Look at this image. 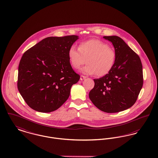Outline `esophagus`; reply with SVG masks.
<instances>
[{
    "label": "esophagus",
    "mask_w": 158,
    "mask_h": 158,
    "mask_svg": "<svg viewBox=\"0 0 158 158\" xmlns=\"http://www.w3.org/2000/svg\"><path fill=\"white\" fill-rule=\"evenodd\" d=\"M86 78V76H83V75H81V81L85 80Z\"/></svg>",
    "instance_id": "esophagus-1"
}]
</instances>
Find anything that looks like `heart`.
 Masks as SVG:
<instances>
[{
	"label": "heart",
	"mask_w": 158,
	"mask_h": 158,
	"mask_svg": "<svg viewBox=\"0 0 158 158\" xmlns=\"http://www.w3.org/2000/svg\"><path fill=\"white\" fill-rule=\"evenodd\" d=\"M116 53L110 45L98 39L81 42L79 48L70 47L68 56L73 68L77 69L86 61L87 64L81 69L86 74H97L102 77L109 74L116 61Z\"/></svg>",
	"instance_id": "obj_1"
}]
</instances>
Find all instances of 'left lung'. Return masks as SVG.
Segmentation results:
<instances>
[{
	"label": "left lung",
	"instance_id": "8db88e82",
	"mask_svg": "<svg viewBox=\"0 0 158 158\" xmlns=\"http://www.w3.org/2000/svg\"><path fill=\"white\" fill-rule=\"evenodd\" d=\"M103 37L112 43L117 56L116 61L109 74L94 79L95 85L89 93V97L102 111H123L135 104L142 88L141 61L139 56L121 37Z\"/></svg>",
	"mask_w": 158,
	"mask_h": 158
}]
</instances>
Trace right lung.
Masks as SVG:
<instances>
[{"instance_id":"obj_1","label":"right lung","mask_w":158,"mask_h":158,"mask_svg":"<svg viewBox=\"0 0 158 158\" xmlns=\"http://www.w3.org/2000/svg\"><path fill=\"white\" fill-rule=\"evenodd\" d=\"M79 37H48L26 51L19 66L17 86L28 106L49 113L68 99L72 86L80 76L70 63L68 51Z\"/></svg>"}]
</instances>
